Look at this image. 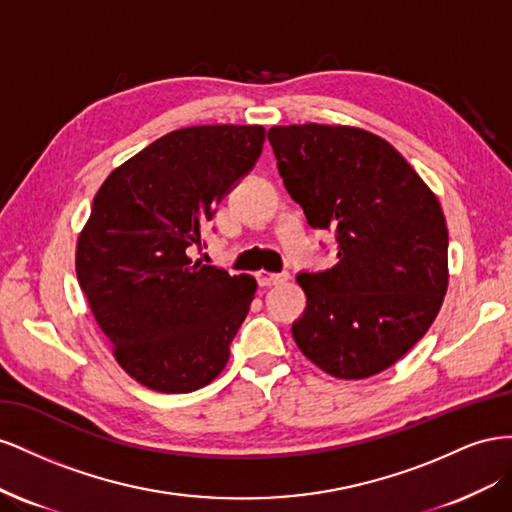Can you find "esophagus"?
Returning a JSON list of instances; mask_svg holds the SVG:
<instances>
[{"label": "esophagus", "mask_w": 512, "mask_h": 512, "mask_svg": "<svg viewBox=\"0 0 512 512\" xmlns=\"http://www.w3.org/2000/svg\"><path fill=\"white\" fill-rule=\"evenodd\" d=\"M255 276H257V283L261 287H274V285H283L289 281V274H274V272H266V270H259Z\"/></svg>", "instance_id": "obj_1"}]
</instances>
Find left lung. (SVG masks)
<instances>
[{
    "label": "left lung",
    "instance_id": "1",
    "mask_svg": "<svg viewBox=\"0 0 512 512\" xmlns=\"http://www.w3.org/2000/svg\"><path fill=\"white\" fill-rule=\"evenodd\" d=\"M287 193L315 229H337L339 264L302 272L294 341L321 371L364 379L401 360L431 328L448 289L440 201L392 145L343 124L268 130Z\"/></svg>",
    "mask_w": 512,
    "mask_h": 512
}]
</instances>
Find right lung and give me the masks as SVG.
I'll use <instances>...</instances> for the list:
<instances>
[{"mask_svg":"<svg viewBox=\"0 0 512 512\" xmlns=\"http://www.w3.org/2000/svg\"><path fill=\"white\" fill-rule=\"evenodd\" d=\"M264 141L257 124L180 128L98 188L77 238V279L113 358L145 388L193 392L225 369L257 281L188 253Z\"/></svg>","mask_w":512,"mask_h":512,"instance_id":"obj_1","label":"right lung"}]
</instances>
